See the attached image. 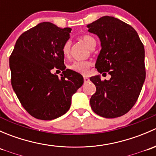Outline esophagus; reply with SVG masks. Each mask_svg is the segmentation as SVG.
<instances>
[{"instance_id": "esophagus-1", "label": "esophagus", "mask_w": 156, "mask_h": 156, "mask_svg": "<svg viewBox=\"0 0 156 156\" xmlns=\"http://www.w3.org/2000/svg\"><path fill=\"white\" fill-rule=\"evenodd\" d=\"M84 83H87L90 81V79L87 78V77H84Z\"/></svg>"}]
</instances>
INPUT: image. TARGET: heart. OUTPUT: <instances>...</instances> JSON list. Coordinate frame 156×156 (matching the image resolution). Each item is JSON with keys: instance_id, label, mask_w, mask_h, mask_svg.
I'll return each instance as SVG.
<instances>
[{"instance_id": "obj_1", "label": "heart", "mask_w": 156, "mask_h": 156, "mask_svg": "<svg viewBox=\"0 0 156 156\" xmlns=\"http://www.w3.org/2000/svg\"><path fill=\"white\" fill-rule=\"evenodd\" d=\"M81 40L84 42V44L88 48H92L93 47H95L96 45V40L94 37L92 36L89 35V34H84L81 37ZM62 53H63L65 57H68L70 54L71 51V41H67L62 46ZM91 63L88 61H75L74 62L72 65L69 66V69L74 71L75 72L81 74H85L87 73L88 69L90 67Z\"/></svg>"}]
</instances>
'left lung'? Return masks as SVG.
<instances>
[{"label": "left lung", "mask_w": 156, "mask_h": 156, "mask_svg": "<svg viewBox=\"0 0 156 156\" xmlns=\"http://www.w3.org/2000/svg\"><path fill=\"white\" fill-rule=\"evenodd\" d=\"M87 28L101 42L96 69L111 75L108 81L100 75L90 78L97 88L90 100L91 108L102 117H120L134 106L145 81L144 44L132 26L115 17L103 16Z\"/></svg>", "instance_id": "left-lung-1"}]
</instances>
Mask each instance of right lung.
<instances>
[{
  "label": "right lung",
  "mask_w": 156,
  "mask_h": 156,
  "mask_svg": "<svg viewBox=\"0 0 156 156\" xmlns=\"http://www.w3.org/2000/svg\"><path fill=\"white\" fill-rule=\"evenodd\" d=\"M70 28L39 23L20 36L10 56L11 84L25 109L34 118L53 120L67 112L72 97L84 83L81 74L66 69L62 46ZM63 70L61 78L50 71Z\"/></svg>",
  "instance_id": "right-lung-1"
}]
</instances>
